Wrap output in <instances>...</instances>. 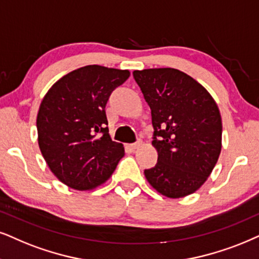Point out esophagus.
<instances>
[{"instance_id": "obj_1", "label": "esophagus", "mask_w": 259, "mask_h": 259, "mask_svg": "<svg viewBox=\"0 0 259 259\" xmlns=\"http://www.w3.org/2000/svg\"><path fill=\"white\" fill-rule=\"evenodd\" d=\"M141 146H142V142H141V141H137L136 143H133L132 148H133V149H139Z\"/></svg>"}]
</instances>
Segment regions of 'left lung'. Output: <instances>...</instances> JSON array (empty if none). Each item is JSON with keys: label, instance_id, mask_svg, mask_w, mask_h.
Instances as JSON below:
<instances>
[{"label": "left lung", "instance_id": "1", "mask_svg": "<svg viewBox=\"0 0 259 259\" xmlns=\"http://www.w3.org/2000/svg\"><path fill=\"white\" fill-rule=\"evenodd\" d=\"M152 110L158 162L145 169L154 190L168 198L194 194L217 165L222 120L210 93L190 75L173 68L134 70Z\"/></svg>", "mask_w": 259, "mask_h": 259}]
</instances>
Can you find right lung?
<instances>
[{
  "mask_svg": "<svg viewBox=\"0 0 259 259\" xmlns=\"http://www.w3.org/2000/svg\"><path fill=\"white\" fill-rule=\"evenodd\" d=\"M129 70L92 64L70 71L52 84L37 114L38 145L57 179L78 191L105 184L124 156L111 140L105 106Z\"/></svg>",
  "mask_w": 259,
  "mask_h": 259,
  "instance_id": "right-lung-1",
  "label": "right lung"
}]
</instances>
